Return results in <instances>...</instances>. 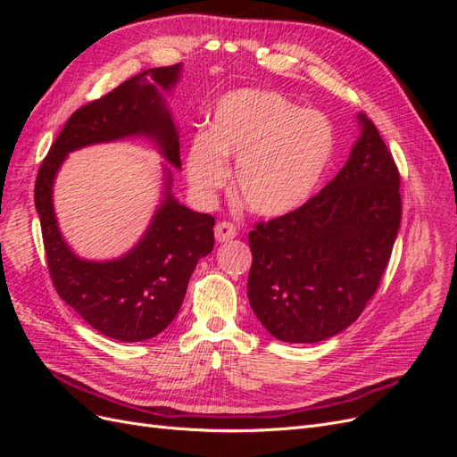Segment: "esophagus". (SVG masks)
I'll return each mask as SVG.
<instances>
[{
    "instance_id": "1",
    "label": "esophagus",
    "mask_w": 457,
    "mask_h": 457,
    "mask_svg": "<svg viewBox=\"0 0 457 457\" xmlns=\"http://www.w3.org/2000/svg\"><path fill=\"white\" fill-rule=\"evenodd\" d=\"M237 234H238L237 227L228 223V220H220V223L215 225V240L217 242H228L237 237Z\"/></svg>"
}]
</instances>
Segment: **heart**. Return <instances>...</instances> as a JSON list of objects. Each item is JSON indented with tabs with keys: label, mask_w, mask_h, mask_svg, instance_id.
Returning a JSON list of instances; mask_svg holds the SVG:
<instances>
[{
	"label": "heart",
	"mask_w": 457,
	"mask_h": 457,
	"mask_svg": "<svg viewBox=\"0 0 457 457\" xmlns=\"http://www.w3.org/2000/svg\"><path fill=\"white\" fill-rule=\"evenodd\" d=\"M336 133L318 110L269 89H240L219 101L210 135H196L187 156L188 181L212 195L238 160L234 190L255 215L280 217L305 204L334 156Z\"/></svg>",
	"instance_id": "heart-1"
}]
</instances>
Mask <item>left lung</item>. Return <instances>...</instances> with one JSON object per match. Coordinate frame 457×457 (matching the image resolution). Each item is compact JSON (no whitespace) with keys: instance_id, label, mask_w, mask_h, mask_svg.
Masks as SVG:
<instances>
[{"instance_id":"8db88e82","label":"left lung","mask_w":457,"mask_h":457,"mask_svg":"<svg viewBox=\"0 0 457 457\" xmlns=\"http://www.w3.org/2000/svg\"><path fill=\"white\" fill-rule=\"evenodd\" d=\"M362 133L347 163L297 210L250 232L247 297L269 334L316 343L351 326L376 294L403 217L400 173L378 128Z\"/></svg>"}]
</instances>
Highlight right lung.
Instances as JSON below:
<instances>
[{
	"instance_id": "right-lung-1",
	"label": "right lung",
	"mask_w": 457,
	"mask_h": 457,
	"mask_svg": "<svg viewBox=\"0 0 457 457\" xmlns=\"http://www.w3.org/2000/svg\"><path fill=\"white\" fill-rule=\"evenodd\" d=\"M179 76L181 64L150 68L78 108L36 177L34 202L53 286L91 328L118 341L150 339L173 322L198 261L213 250L215 219L179 204L165 170L163 200L139 244L120 259L86 261L61 237L53 212L54 175L68 152L135 135L150 137L163 158L181 168L179 133L162 95Z\"/></svg>"
}]
</instances>
